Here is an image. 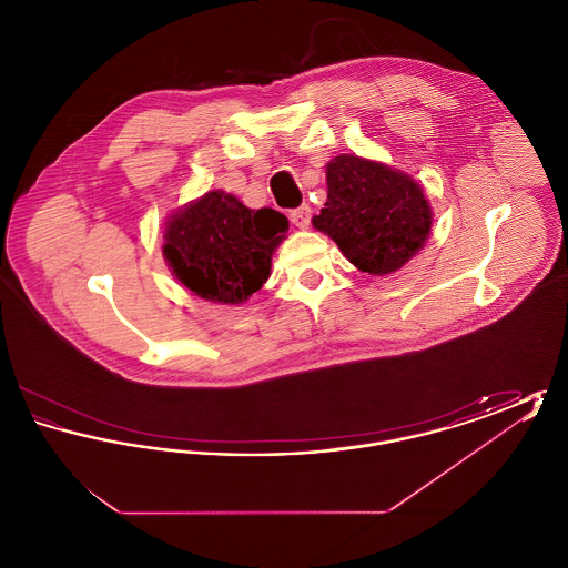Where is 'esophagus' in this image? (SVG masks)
<instances>
[{
	"instance_id": "obj_1",
	"label": "esophagus",
	"mask_w": 568,
	"mask_h": 568,
	"mask_svg": "<svg viewBox=\"0 0 568 568\" xmlns=\"http://www.w3.org/2000/svg\"><path fill=\"white\" fill-rule=\"evenodd\" d=\"M290 216H292V223H294L296 227L306 230V227L311 225V206H308V204H302V206L294 209V211L290 213Z\"/></svg>"
}]
</instances>
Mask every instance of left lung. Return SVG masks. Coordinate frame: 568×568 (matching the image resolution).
Wrapping results in <instances>:
<instances>
[{"label":"left lung","mask_w":568,"mask_h":568,"mask_svg":"<svg viewBox=\"0 0 568 568\" xmlns=\"http://www.w3.org/2000/svg\"><path fill=\"white\" fill-rule=\"evenodd\" d=\"M327 202L313 216L355 268L375 276L400 271L433 227V209L408 174L357 155L325 165Z\"/></svg>","instance_id":"obj_1"}]
</instances>
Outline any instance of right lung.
Wrapping results in <instances>:
<instances>
[{
  "label": "right lung",
  "instance_id": "obj_1",
  "mask_svg": "<svg viewBox=\"0 0 568 568\" xmlns=\"http://www.w3.org/2000/svg\"><path fill=\"white\" fill-rule=\"evenodd\" d=\"M287 227L278 211H253L232 193L209 191L168 219L163 257L195 296L243 304L268 281Z\"/></svg>",
  "mask_w": 568,
  "mask_h": 568
}]
</instances>
